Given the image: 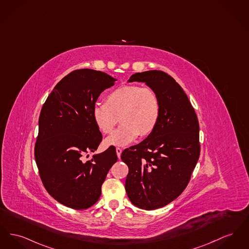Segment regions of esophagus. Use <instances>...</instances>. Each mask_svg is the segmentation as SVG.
<instances>
[{"label":"esophagus","mask_w":249,"mask_h":249,"mask_svg":"<svg viewBox=\"0 0 249 249\" xmlns=\"http://www.w3.org/2000/svg\"><path fill=\"white\" fill-rule=\"evenodd\" d=\"M116 151H117V157L119 158L120 157V155H121V152H122V149L120 148V147H117L116 148Z\"/></svg>","instance_id":"esophagus-1"}]
</instances>
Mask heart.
<instances>
[{
	"label": "heart",
	"instance_id": "obj_1",
	"mask_svg": "<svg viewBox=\"0 0 249 249\" xmlns=\"http://www.w3.org/2000/svg\"><path fill=\"white\" fill-rule=\"evenodd\" d=\"M161 102L150 88L127 85L116 88L105 97V103H95L92 118L103 134L113 132L119 121L121 126L109 136L108 146H125L140 134L147 136L155 130L161 117Z\"/></svg>",
	"mask_w": 249,
	"mask_h": 249
}]
</instances>
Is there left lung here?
Returning a JSON list of instances; mask_svg holds the SVG:
<instances>
[{
    "label": "left lung",
    "mask_w": 249,
    "mask_h": 249,
    "mask_svg": "<svg viewBox=\"0 0 249 249\" xmlns=\"http://www.w3.org/2000/svg\"><path fill=\"white\" fill-rule=\"evenodd\" d=\"M129 82L146 83L161 102L155 130L121 154L129 167V199L151 211L170 203L186 188L200 154L199 124L188 97L170 75L148 71L133 74Z\"/></svg>",
    "instance_id": "left-lung-1"
}]
</instances>
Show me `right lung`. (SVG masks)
Here are the masks:
<instances>
[{"instance_id": "add662e5", "label": "right lung", "mask_w": 249, "mask_h": 249, "mask_svg": "<svg viewBox=\"0 0 249 249\" xmlns=\"http://www.w3.org/2000/svg\"><path fill=\"white\" fill-rule=\"evenodd\" d=\"M116 81L99 71L76 70L55 86L40 112L35 145L40 178L55 200L74 210L88 209L99 200L107 173L117 161L111 146L85 160L103 140L92 107Z\"/></svg>"}]
</instances>
